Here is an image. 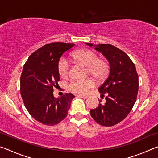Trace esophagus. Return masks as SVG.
<instances>
[{"label": "esophagus", "mask_w": 158, "mask_h": 158, "mask_svg": "<svg viewBox=\"0 0 158 158\" xmlns=\"http://www.w3.org/2000/svg\"><path fill=\"white\" fill-rule=\"evenodd\" d=\"M77 96H78V97H80V98H84V99H86V98H88V96H87V95H77Z\"/></svg>", "instance_id": "obj_1"}]
</instances>
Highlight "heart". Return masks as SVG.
<instances>
[{
	"label": "heart",
	"mask_w": 158,
	"mask_h": 158,
	"mask_svg": "<svg viewBox=\"0 0 158 158\" xmlns=\"http://www.w3.org/2000/svg\"><path fill=\"white\" fill-rule=\"evenodd\" d=\"M71 57L75 63L87 67V73L98 80H103L109 73V63L105 58H98L95 52L90 49H79L72 53ZM69 65L65 58L58 61L57 69L59 76L65 79L69 75ZM95 85V80L89 78L85 80L74 79L69 84V90L77 94L85 95Z\"/></svg>",
	"instance_id": "heart-1"
}]
</instances>
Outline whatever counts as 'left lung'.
<instances>
[{"mask_svg": "<svg viewBox=\"0 0 158 158\" xmlns=\"http://www.w3.org/2000/svg\"><path fill=\"white\" fill-rule=\"evenodd\" d=\"M86 44L93 46L91 43ZM94 46L108 59L110 72L98 89L101 98L106 95V102L90 109V116L102 126H114L127 117L135 105L139 90L138 74L132 60L118 48L110 44Z\"/></svg>", "mask_w": 158, "mask_h": 158, "instance_id": "8db88e82", "label": "left lung"}]
</instances>
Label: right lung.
<instances>
[{
    "label": "right lung",
    "instance_id": "add662e5",
    "mask_svg": "<svg viewBox=\"0 0 158 158\" xmlns=\"http://www.w3.org/2000/svg\"><path fill=\"white\" fill-rule=\"evenodd\" d=\"M74 45L58 42L45 44L32 53L23 66L20 78L21 97L28 113L42 124L53 126L68 115L74 95L65 93L56 98L53 92L60 81L58 61Z\"/></svg>",
    "mask_w": 158,
    "mask_h": 158
}]
</instances>
